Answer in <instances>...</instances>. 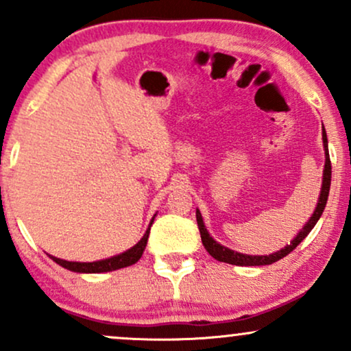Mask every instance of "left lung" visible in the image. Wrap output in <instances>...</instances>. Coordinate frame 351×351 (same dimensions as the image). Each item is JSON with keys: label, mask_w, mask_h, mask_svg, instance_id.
<instances>
[{"label": "left lung", "mask_w": 351, "mask_h": 351, "mask_svg": "<svg viewBox=\"0 0 351 351\" xmlns=\"http://www.w3.org/2000/svg\"><path fill=\"white\" fill-rule=\"evenodd\" d=\"M322 136H324V145H325V170H324V183H322V191H320V198H318V204H317L315 211H313L312 217L308 219V223L305 224L304 229H302L299 234H297L295 239H293L289 245H285L284 249H280V251L269 254V256H247V254L231 251V249L217 244L216 241L208 234L206 228H204V223H203V217H201V213L196 209V221H198L201 241H203L204 249H206V251L211 254L216 261H221V263H226V264H234V265H269L272 263H277V261H280L282 257H285L287 254H291L293 249H295L297 245H299L302 241L307 237L308 232L312 231L313 226L317 224V221L320 219L322 213H324L325 204H327V199H328L330 181H332V163H330V155H328V147H327V134H325V128L322 130Z\"/></svg>", "instance_id": "1"}]
</instances>
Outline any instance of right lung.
Returning a JSON list of instances; mask_svg holds the SVG:
<instances>
[{
	"label": "right lung",
	"instance_id": "obj_1",
	"mask_svg": "<svg viewBox=\"0 0 351 351\" xmlns=\"http://www.w3.org/2000/svg\"><path fill=\"white\" fill-rule=\"evenodd\" d=\"M153 223V219H152ZM150 226H148L145 236L140 239L138 244H135L134 247L125 251L123 254H119V256L110 257V259H104V261H97V263H69V261H62L58 259V257L51 256V259L54 263H58L59 265H62L64 269H69L72 272H86V274H99V272H110V271H117V269L122 267H128V265L135 264L136 261L142 257V254L145 251V245H147L148 241V234H150Z\"/></svg>",
	"mask_w": 351,
	"mask_h": 351
}]
</instances>
